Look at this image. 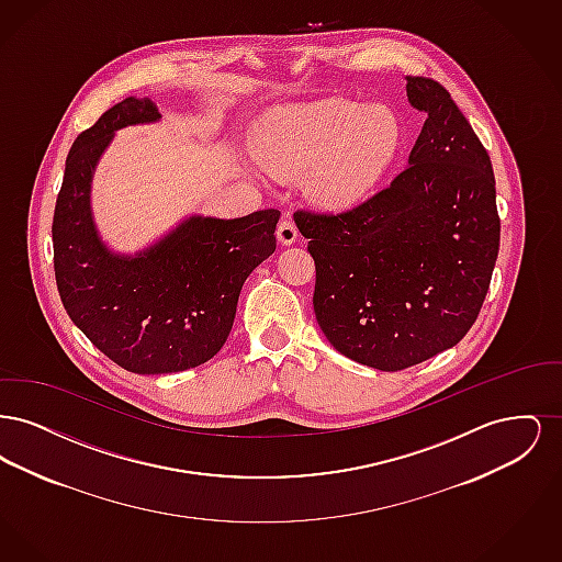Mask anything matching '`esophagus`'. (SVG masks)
<instances>
[{
  "label": "esophagus",
  "instance_id": "1",
  "mask_svg": "<svg viewBox=\"0 0 562 562\" xmlns=\"http://www.w3.org/2000/svg\"><path fill=\"white\" fill-rule=\"evenodd\" d=\"M276 236H278V241H280V244L291 246V244L299 238V229H296L293 218L284 216V218L280 221L278 229H276Z\"/></svg>",
  "mask_w": 562,
  "mask_h": 562
}]
</instances>
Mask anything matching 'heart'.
Returning a JSON list of instances; mask_svg holds the SVG:
<instances>
[{
	"mask_svg": "<svg viewBox=\"0 0 562 562\" xmlns=\"http://www.w3.org/2000/svg\"><path fill=\"white\" fill-rule=\"evenodd\" d=\"M390 109L351 101L282 109L257 136L255 154L276 177L305 175V193L322 209L358 206L401 149Z\"/></svg>",
	"mask_w": 562,
	"mask_h": 562,
	"instance_id": "obj_1",
	"label": "heart"
}]
</instances>
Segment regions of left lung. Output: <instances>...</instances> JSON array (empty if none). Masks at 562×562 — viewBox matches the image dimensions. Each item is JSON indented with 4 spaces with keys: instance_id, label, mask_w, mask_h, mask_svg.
<instances>
[{
    "instance_id": "8db88e82",
    "label": "left lung",
    "mask_w": 562,
    "mask_h": 562,
    "mask_svg": "<svg viewBox=\"0 0 562 562\" xmlns=\"http://www.w3.org/2000/svg\"><path fill=\"white\" fill-rule=\"evenodd\" d=\"M428 113L390 188L339 214H294L316 261L314 312L330 346L402 371L457 346L479 318L499 252L486 149L445 86L406 76Z\"/></svg>"
}]
</instances>
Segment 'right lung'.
Instances as JSON below:
<instances>
[{
    "instance_id": "obj_1",
    "label": "right lung",
    "mask_w": 562,
    "mask_h": 562,
    "mask_svg": "<svg viewBox=\"0 0 562 562\" xmlns=\"http://www.w3.org/2000/svg\"><path fill=\"white\" fill-rule=\"evenodd\" d=\"M151 99H124L76 138L54 209V273L81 333L122 369L188 371L229 337L250 271L276 250L280 213L238 218L189 214L134 255L103 240L92 214V179L117 131L160 122Z\"/></svg>"
}]
</instances>
